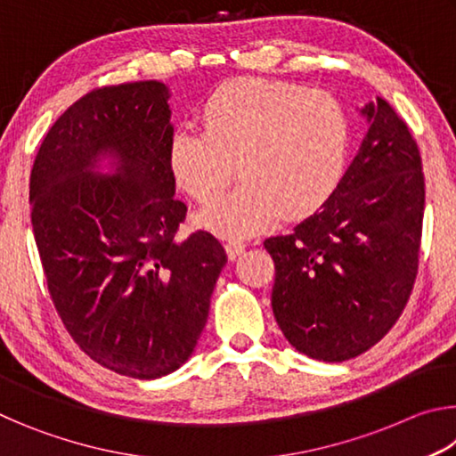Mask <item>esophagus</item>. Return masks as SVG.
<instances>
[{
  "instance_id": "obj_1",
  "label": "esophagus",
  "mask_w": 456,
  "mask_h": 456,
  "mask_svg": "<svg viewBox=\"0 0 456 456\" xmlns=\"http://www.w3.org/2000/svg\"><path fill=\"white\" fill-rule=\"evenodd\" d=\"M245 241H241V239H229V241L225 243V251H227V256H229V259H235V257H239L241 256V253L245 251Z\"/></svg>"
}]
</instances>
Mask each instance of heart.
<instances>
[{
    "label": "heart",
    "instance_id": "obj_1",
    "mask_svg": "<svg viewBox=\"0 0 456 456\" xmlns=\"http://www.w3.org/2000/svg\"><path fill=\"white\" fill-rule=\"evenodd\" d=\"M203 130L176 128L167 160L176 187L200 205L243 183L199 215L223 237H247L285 217H304L336 191L348 157L342 104L293 82L235 78L200 108Z\"/></svg>",
    "mask_w": 456,
    "mask_h": 456
}]
</instances>
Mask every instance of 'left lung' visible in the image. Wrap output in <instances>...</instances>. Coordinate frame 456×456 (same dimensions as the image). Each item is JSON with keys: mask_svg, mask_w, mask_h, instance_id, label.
I'll use <instances>...</instances> for the list:
<instances>
[{"mask_svg": "<svg viewBox=\"0 0 456 456\" xmlns=\"http://www.w3.org/2000/svg\"><path fill=\"white\" fill-rule=\"evenodd\" d=\"M368 133L326 203L265 239L272 307L293 348L344 362L388 334L419 273L424 175L419 144L386 100L362 108Z\"/></svg>", "mask_w": 456, "mask_h": 456, "instance_id": "left-lung-1", "label": "left lung"}]
</instances>
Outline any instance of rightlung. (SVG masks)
Wrapping results in <instances>:
<instances>
[{"instance_id": "obj_1", "label": "right lung", "mask_w": 456, "mask_h": 456, "mask_svg": "<svg viewBox=\"0 0 456 456\" xmlns=\"http://www.w3.org/2000/svg\"><path fill=\"white\" fill-rule=\"evenodd\" d=\"M168 88L104 86L53 122L29 176L32 227L53 307L84 354L112 372L152 380L195 350L225 249L207 231L176 237L167 149ZM110 156L118 171H95Z\"/></svg>"}]
</instances>
